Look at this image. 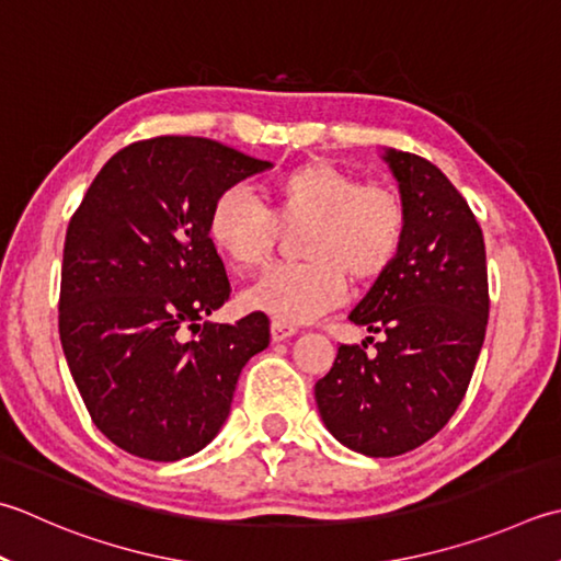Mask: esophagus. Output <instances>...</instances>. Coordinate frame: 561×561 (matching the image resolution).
Returning <instances> with one entry per match:
<instances>
[{"label": "esophagus", "instance_id": "34e87169", "mask_svg": "<svg viewBox=\"0 0 561 561\" xmlns=\"http://www.w3.org/2000/svg\"><path fill=\"white\" fill-rule=\"evenodd\" d=\"M291 335H296V328L294 325L272 321V340H274V343H282V340H287Z\"/></svg>", "mask_w": 561, "mask_h": 561}]
</instances>
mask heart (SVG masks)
<instances>
[{
  "mask_svg": "<svg viewBox=\"0 0 561 561\" xmlns=\"http://www.w3.org/2000/svg\"><path fill=\"white\" fill-rule=\"evenodd\" d=\"M267 204L245 186L216 196L206 233L240 272L265 265L279 224L309 221L301 233L304 262L270 267L245 291V306L279 323H309L337 309L347 274L375 282L399 260L409 214L397 192L362 184L357 174L328 160L294 164L267 184Z\"/></svg>",
  "mask_w": 561,
  "mask_h": 561,
  "instance_id": "heart-1",
  "label": "heart"
}]
</instances>
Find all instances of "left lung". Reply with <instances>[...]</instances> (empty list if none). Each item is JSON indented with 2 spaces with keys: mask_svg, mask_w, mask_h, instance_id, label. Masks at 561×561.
<instances>
[{
  "mask_svg": "<svg viewBox=\"0 0 561 561\" xmlns=\"http://www.w3.org/2000/svg\"><path fill=\"white\" fill-rule=\"evenodd\" d=\"M409 230L399 260L350 321L379 333L375 353L340 345L316 381L335 440L367 457H397L453 419L474 375L489 323L484 233L465 196L431 160L387 150ZM375 337H369V343Z\"/></svg>",
  "mask_w": 561,
  "mask_h": 561,
  "instance_id": "8db88e82",
  "label": "left lung"
}]
</instances>
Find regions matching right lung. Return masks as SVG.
Wrapping results in <instances>:
<instances>
[{"label": "right lung", "instance_id": "1", "mask_svg": "<svg viewBox=\"0 0 561 561\" xmlns=\"http://www.w3.org/2000/svg\"><path fill=\"white\" fill-rule=\"evenodd\" d=\"M267 160L192 136L118 150L65 236L58 328L94 425L116 447L174 462L214 440L270 318L208 323L230 284L206 233L208 208Z\"/></svg>", "mask_w": 561, "mask_h": 561}]
</instances>
